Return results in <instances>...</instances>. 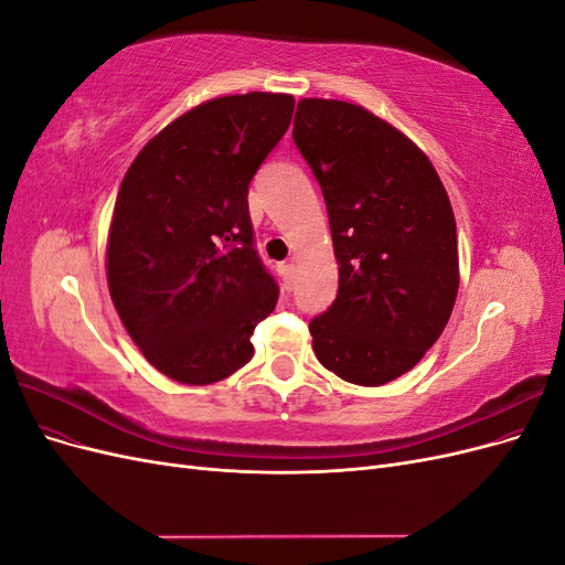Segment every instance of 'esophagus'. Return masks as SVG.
<instances>
[{
  "mask_svg": "<svg viewBox=\"0 0 565 565\" xmlns=\"http://www.w3.org/2000/svg\"><path fill=\"white\" fill-rule=\"evenodd\" d=\"M295 276H297V266H295V262H285V264H282V278H285L287 289L295 285Z\"/></svg>",
  "mask_w": 565,
  "mask_h": 565,
  "instance_id": "1",
  "label": "esophagus"
}]
</instances>
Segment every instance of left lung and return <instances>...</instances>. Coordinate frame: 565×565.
I'll use <instances>...</instances> for the list:
<instances>
[{
	"instance_id": "left-lung-1",
	"label": "left lung",
	"mask_w": 565,
	"mask_h": 565,
	"mask_svg": "<svg viewBox=\"0 0 565 565\" xmlns=\"http://www.w3.org/2000/svg\"><path fill=\"white\" fill-rule=\"evenodd\" d=\"M292 139L328 204L337 299L309 324L318 361L358 386L413 370L459 287L450 198L403 131L347 100L301 98Z\"/></svg>"
}]
</instances>
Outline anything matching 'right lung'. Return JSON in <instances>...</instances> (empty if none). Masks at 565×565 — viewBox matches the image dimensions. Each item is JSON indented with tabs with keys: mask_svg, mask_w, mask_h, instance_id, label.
Masks as SVG:
<instances>
[{
	"mask_svg": "<svg viewBox=\"0 0 565 565\" xmlns=\"http://www.w3.org/2000/svg\"><path fill=\"white\" fill-rule=\"evenodd\" d=\"M292 110L289 94L204 100L152 136L119 185L108 289L134 344L169 380L231 377L276 309L280 289L254 249L247 193Z\"/></svg>",
	"mask_w": 565,
	"mask_h": 565,
	"instance_id": "1",
	"label": "right lung"
}]
</instances>
